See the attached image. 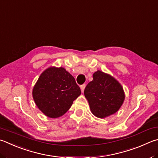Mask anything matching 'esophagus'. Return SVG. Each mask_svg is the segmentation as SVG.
<instances>
[{
  "instance_id": "obj_1",
  "label": "esophagus",
  "mask_w": 158,
  "mask_h": 158,
  "mask_svg": "<svg viewBox=\"0 0 158 158\" xmlns=\"http://www.w3.org/2000/svg\"><path fill=\"white\" fill-rule=\"evenodd\" d=\"M80 88H81V92L83 93V92L84 91V89H85V84L81 85V86H80Z\"/></svg>"
}]
</instances>
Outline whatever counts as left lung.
<instances>
[{
    "label": "left lung",
    "mask_w": 158,
    "mask_h": 158,
    "mask_svg": "<svg viewBox=\"0 0 158 158\" xmlns=\"http://www.w3.org/2000/svg\"><path fill=\"white\" fill-rule=\"evenodd\" d=\"M93 81L84 90L90 110L94 116L105 118L118 111L124 103L125 94L119 82L110 74L97 70Z\"/></svg>",
    "instance_id": "8db88e82"
}]
</instances>
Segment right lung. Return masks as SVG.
I'll return each mask as SVG.
<instances>
[{"label":"right lung","instance_id":"obj_1","mask_svg":"<svg viewBox=\"0 0 158 158\" xmlns=\"http://www.w3.org/2000/svg\"><path fill=\"white\" fill-rule=\"evenodd\" d=\"M80 94L81 90L73 76L62 67L45 70L32 90L36 106L50 118L64 115Z\"/></svg>","mask_w":158,"mask_h":158}]
</instances>
